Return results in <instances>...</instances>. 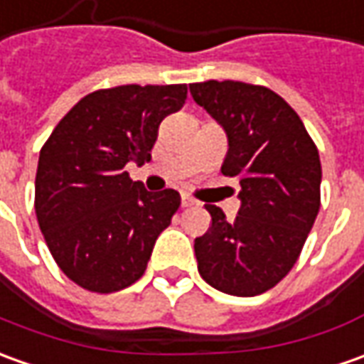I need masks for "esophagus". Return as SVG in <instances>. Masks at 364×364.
<instances>
[{"label": "esophagus", "mask_w": 364, "mask_h": 364, "mask_svg": "<svg viewBox=\"0 0 364 364\" xmlns=\"http://www.w3.org/2000/svg\"><path fill=\"white\" fill-rule=\"evenodd\" d=\"M181 205L183 207H193V205H197V201H195L193 197H189V195H183Z\"/></svg>", "instance_id": "obj_1"}]
</instances>
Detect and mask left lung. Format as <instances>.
Returning <instances> with one entry per match:
<instances>
[{"label": "left lung", "instance_id": "obj_1", "mask_svg": "<svg viewBox=\"0 0 364 364\" xmlns=\"http://www.w3.org/2000/svg\"><path fill=\"white\" fill-rule=\"evenodd\" d=\"M191 95L227 133L221 173L237 177L241 209L215 205L195 239L201 277L235 296L265 293L296 263L321 207V161L295 109L275 91L243 81L191 83Z\"/></svg>", "mask_w": 364, "mask_h": 364}]
</instances>
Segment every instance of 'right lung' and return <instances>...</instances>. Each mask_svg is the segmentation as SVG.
I'll use <instances>...</instances> for the list:
<instances>
[{
    "label": "right lung",
    "mask_w": 364,
    "mask_h": 364,
    "mask_svg": "<svg viewBox=\"0 0 364 364\" xmlns=\"http://www.w3.org/2000/svg\"><path fill=\"white\" fill-rule=\"evenodd\" d=\"M185 99V83L99 89L71 107L41 147L37 223L59 269L79 287L115 293L145 273L181 197L147 191L125 165L151 161L161 121Z\"/></svg>",
    "instance_id": "add662e5"
}]
</instances>
